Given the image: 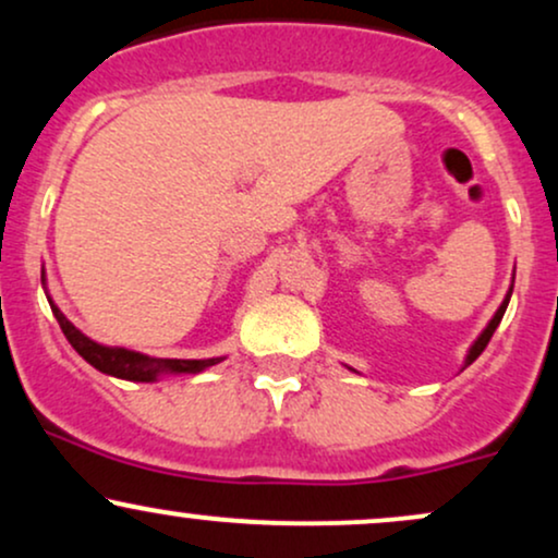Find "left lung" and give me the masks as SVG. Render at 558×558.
<instances>
[{"label":"left lung","instance_id":"1","mask_svg":"<svg viewBox=\"0 0 558 558\" xmlns=\"http://www.w3.org/2000/svg\"><path fill=\"white\" fill-rule=\"evenodd\" d=\"M511 291H514V283H511V288H509V293H506V299H504V304L498 306V312L496 315H493V319L488 323V328H485L483 332H480V338L475 343H472V349H470V354H466V360H464V367H470L472 362L477 360L480 354H483L485 351V345H488V341L493 338V332H496V328H498V323H501V317H504V312H506V306H509V299H511Z\"/></svg>","mask_w":558,"mask_h":558}]
</instances>
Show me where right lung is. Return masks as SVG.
Here are the masks:
<instances>
[{
	"label": "right lung",
	"mask_w": 558,
	"mask_h": 558,
	"mask_svg": "<svg viewBox=\"0 0 558 558\" xmlns=\"http://www.w3.org/2000/svg\"><path fill=\"white\" fill-rule=\"evenodd\" d=\"M44 283V275H41ZM52 304V312L60 323L62 332L73 345L75 351L86 360L92 367L99 369V373L112 375V377H123V380H136V383H155L159 375H181V373H202V369L213 367V364L222 362V360H157V356H146L138 354V351H128V349H110V345H101L92 341L88 336L75 328L70 319L62 315L60 310L54 306V301L49 299Z\"/></svg>",
	"instance_id": "1"
}]
</instances>
